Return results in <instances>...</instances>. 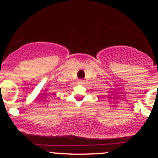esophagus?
Wrapping results in <instances>:
<instances>
[{
    "label": "esophagus",
    "mask_w": 158,
    "mask_h": 158,
    "mask_svg": "<svg viewBox=\"0 0 158 158\" xmlns=\"http://www.w3.org/2000/svg\"><path fill=\"white\" fill-rule=\"evenodd\" d=\"M77 81H78V83H79V84H81V83L83 82V80H82V79H79V80H78Z\"/></svg>",
    "instance_id": "1"
}]
</instances>
